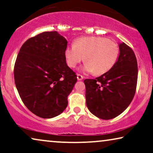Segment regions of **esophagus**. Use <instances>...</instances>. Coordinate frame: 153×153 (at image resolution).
I'll use <instances>...</instances> for the list:
<instances>
[{"label": "esophagus", "mask_w": 153, "mask_h": 153, "mask_svg": "<svg viewBox=\"0 0 153 153\" xmlns=\"http://www.w3.org/2000/svg\"><path fill=\"white\" fill-rule=\"evenodd\" d=\"M77 78H78V80H82V79H83V76L82 75H80V74H77Z\"/></svg>", "instance_id": "obj_1"}]
</instances>
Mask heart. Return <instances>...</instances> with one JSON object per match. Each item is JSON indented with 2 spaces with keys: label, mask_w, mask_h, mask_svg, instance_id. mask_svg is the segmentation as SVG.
<instances>
[{
  "label": "heart",
  "mask_w": 153,
  "mask_h": 153,
  "mask_svg": "<svg viewBox=\"0 0 153 153\" xmlns=\"http://www.w3.org/2000/svg\"><path fill=\"white\" fill-rule=\"evenodd\" d=\"M119 52V46L113 40L104 37L91 36L77 38L73 45L66 47L65 56L71 68H75L84 59L86 64L83 66V71L102 75L115 64Z\"/></svg>",
  "instance_id": "1"
}]
</instances>
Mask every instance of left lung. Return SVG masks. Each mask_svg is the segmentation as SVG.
Wrapping results in <instances>:
<instances>
[{
  "label": "left lung",
  "mask_w": 153,
  "mask_h": 153,
  "mask_svg": "<svg viewBox=\"0 0 153 153\" xmlns=\"http://www.w3.org/2000/svg\"><path fill=\"white\" fill-rule=\"evenodd\" d=\"M113 68L95 79H85L86 104L97 117L110 120L125 111L135 95L138 66L135 54L125 42Z\"/></svg>",
  "instance_id": "1"
}]
</instances>
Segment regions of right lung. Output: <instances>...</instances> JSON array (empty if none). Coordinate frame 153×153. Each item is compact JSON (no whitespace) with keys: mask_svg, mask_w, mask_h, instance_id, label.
I'll use <instances>...</instances> for the list:
<instances>
[{"mask_svg":"<svg viewBox=\"0 0 153 153\" xmlns=\"http://www.w3.org/2000/svg\"><path fill=\"white\" fill-rule=\"evenodd\" d=\"M67 40L56 31L30 38L20 48L14 67L15 82L24 104L42 118H52L68 105L77 75L67 66Z\"/></svg>","mask_w":153,"mask_h":153,"instance_id":"obj_1","label":"right lung"}]
</instances>
